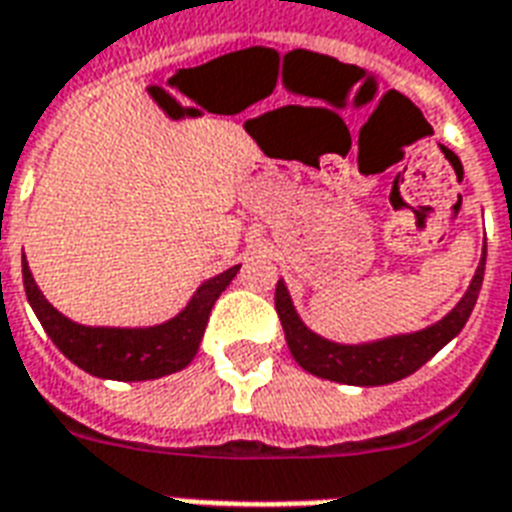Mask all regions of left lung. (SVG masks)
<instances>
[{"label":"left lung","instance_id":"left-lung-1","mask_svg":"<svg viewBox=\"0 0 512 512\" xmlns=\"http://www.w3.org/2000/svg\"><path fill=\"white\" fill-rule=\"evenodd\" d=\"M483 272H486V245H483V256H480L478 270H475L467 294L459 299V305L453 307L443 321L426 326L421 332L394 334V337L375 340V343L343 345L310 332L294 310V302H291V294L283 280H278V288H275V310H278L280 324L286 332L288 351L302 370L315 378L334 380V383H345V386H386V383L407 378L418 367H424L434 353L451 343L464 329L472 307L478 302Z\"/></svg>","mask_w":512,"mask_h":512}]
</instances>
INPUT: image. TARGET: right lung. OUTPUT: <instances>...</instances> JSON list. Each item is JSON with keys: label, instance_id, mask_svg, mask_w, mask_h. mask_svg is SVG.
<instances>
[{"label": "right lung", "instance_id": "1", "mask_svg": "<svg viewBox=\"0 0 512 512\" xmlns=\"http://www.w3.org/2000/svg\"><path fill=\"white\" fill-rule=\"evenodd\" d=\"M21 267L26 299L53 345L72 364H78L80 370L105 380H156L188 367L205 337L207 318H210L215 299L221 297V291L232 283L240 270L237 264L205 280L191 302L164 324L121 329V326H83L69 321L67 315H61L42 297V291L32 278V270L26 264V256H21Z\"/></svg>", "mask_w": 512, "mask_h": 512}]
</instances>
